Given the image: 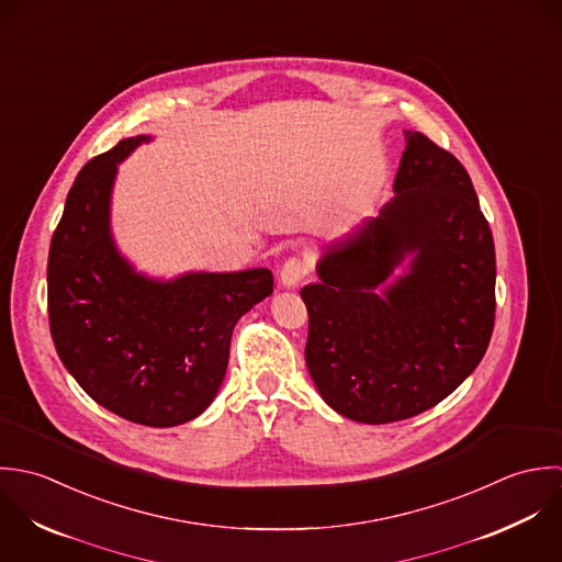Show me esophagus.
<instances>
[{
    "mask_svg": "<svg viewBox=\"0 0 562 562\" xmlns=\"http://www.w3.org/2000/svg\"><path fill=\"white\" fill-rule=\"evenodd\" d=\"M308 273H311L308 262H306L304 258L293 256V258H289V260L282 265V269H280V282H282V286L293 289V286H297Z\"/></svg>",
    "mask_w": 562,
    "mask_h": 562,
    "instance_id": "1",
    "label": "esophagus"
}]
</instances>
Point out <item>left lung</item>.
Listing matches in <instances>:
<instances>
[{"instance_id": "obj_1", "label": "left lung", "mask_w": 562, "mask_h": 562, "mask_svg": "<svg viewBox=\"0 0 562 562\" xmlns=\"http://www.w3.org/2000/svg\"><path fill=\"white\" fill-rule=\"evenodd\" d=\"M404 138L395 198L328 247L319 282L302 289L319 395L373 426L446 400L480 364L495 324V245L471 178L426 134Z\"/></svg>"}]
</instances>
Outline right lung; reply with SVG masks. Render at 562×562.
<instances>
[{"label":"right lung","instance_id":"1","mask_svg":"<svg viewBox=\"0 0 562 562\" xmlns=\"http://www.w3.org/2000/svg\"><path fill=\"white\" fill-rule=\"evenodd\" d=\"M151 136L123 138L78 173L47 260L56 351L76 382L114 415L171 428L202 415L227 369L236 322L273 293L269 269L138 273L111 229L116 167Z\"/></svg>","mask_w":562,"mask_h":562}]
</instances>
